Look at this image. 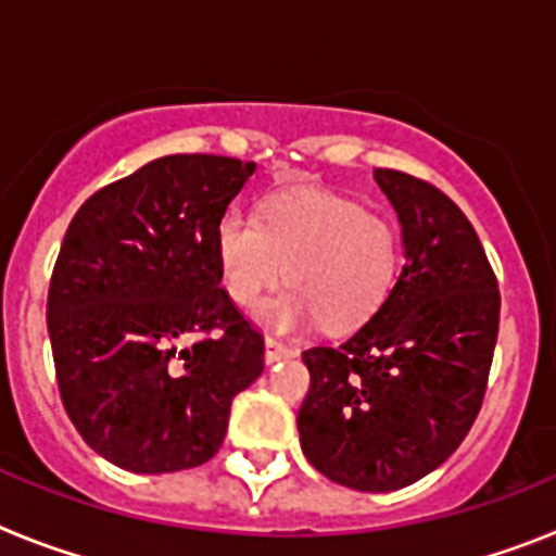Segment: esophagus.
Here are the masks:
<instances>
[{
	"mask_svg": "<svg viewBox=\"0 0 556 556\" xmlns=\"http://www.w3.org/2000/svg\"><path fill=\"white\" fill-rule=\"evenodd\" d=\"M289 356H294V348L283 345L281 339H275V337L264 339V358H267V365H273V362H278V358H289Z\"/></svg>",
	"mask_w": 556,
	"mask_h": 556,
	"instance_id": "34e87169",
	"label": "esophagus"
}]
</instances>
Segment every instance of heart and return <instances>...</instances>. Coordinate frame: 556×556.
I'll return each mask as SVG.
<instances>
[{
	"label": "heart",
	"mask_w": 556,
	"mask_h": 556,
	"mask_svg": "<svg viewBox=\"0 0 556 556\" xmlns=\"http://www.w3.org/2000/svg\"><path fill=\"white\" fill-rule=\"evenodd\" d=\"M214 253L225 292L242 308L258 306L287 275L292 287L262 308L281 331L317 320L328 331L362 326L384 306L397 273L392 225L331 191L275 194L255 219L225 211Z\"/></svg>",
	"instance_id": "obj_1"
}]
</instances>
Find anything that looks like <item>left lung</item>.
Here are the masks:
<instances>
[{
  "instance_id": "left-lung-1",
  "label": "left lung",
  "mask_w": 556,
  "mask_h": 556,
  "mask_svg": "<svg viewBox=\"0 0 556 556\" xmlns=\"http://www.w3.org/2000/svg\"><path fill=\"white\" fill-rule=\"evenodd\" d=\"M406 264L384 306L342 345L303 351L301 448L326 479L387 493L443 465L488 392L501 294L470 219L429 180L376 169Z\"/></svg>"
}]
</instances>
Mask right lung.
<instances>
[{
  "instance_id": "right-lung-1",
  "label": "right lung",
  "mask_w": 556,
  "mask_h": 556,
  "mask_svg": "<svg viewBox=\"0 0 556 556\" xmlns=\"http://www.w3.org/2000/svg\"><path fill=\"white\" fill-rule=\"evenodd\" d=\"M253 161L164 155L68 223L47 298L63 409L100 456L175 473L217 454L264 337L219 287L214 228Z\"/></svg>"
}]
</instances>
